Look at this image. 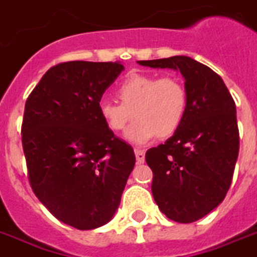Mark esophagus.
I'll return each instance as SVG.
<instances>
[{"mask_svg": "<svg viewBox=\"0 0 257 257\" xmlns=\"http://www.w3.org/2000/svg\"><path fill=\"white\" fill-rule=\"evenodd\" d=\"M135 158H137V162H138V164H143V162H145V151L139 150V149H135Z\"/></svg>", "mask_w": 257, "mask_h": 257, "instance_id": "esophagus-1", "label": "esophagus"}]
</instances>
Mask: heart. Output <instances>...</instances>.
<instances>
[{
    "mask_svg": "<svg viewBox=\"0 0 257 257\" xmlns=\"http://www.w3.org/2000/svg\"><path fill=\"white\" fill-rule=\"evenodd\" d=\"M120 103L101 99L99 115L114 133L126 128L124 138L134 145H146L156 138H168L181 127L188 110V91L178 76L130 73L116 88Z\"/></svg>",
    "mask_w": 257,
    "mask_h": 257,
    "instance_id": "1",
    "label": "heart"
}]
</instances>
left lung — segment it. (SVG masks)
<instances>
[{"mask_svg": "<svg viewBox=\"0 0 257 257\" xmlns=\"http://www.w3.org/2000/svg\"><path fill=\"white\" fill-rule=\"evenodd\" d=\"M138 63L177 69L185 79L184 122L164 145L149 149L145 158L161 212L173 221H197L221 204L232 184L240 146L233 97L217 73L192 57Z\"/></svg>", "mask_w": 257, "mask_h": 257, "instance_id": "8db88e82", "label": "left lung"}]
</instances>
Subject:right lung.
I'll return each instance as SVG.
<instances>
[{
	"label": "right lung",
	"instance_id": "add662e5",
	"mask_svg": "<svg viewBox=\"0 0 257 257\" xmlns=\"http://www.w3.org/2000/svg\"><path fill=\"white\" fill-rule=\"evenodd\" d=\"M119 61H67L48 69L28 96L21 135L29 184L67 225L95 229L114 217L135 165L133 147L99 115Z\"/></svg>",
	"mask_w": 257,
	"mask_h": 257
}]
</instances>
